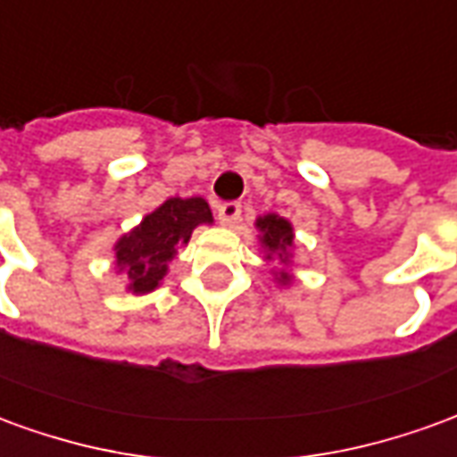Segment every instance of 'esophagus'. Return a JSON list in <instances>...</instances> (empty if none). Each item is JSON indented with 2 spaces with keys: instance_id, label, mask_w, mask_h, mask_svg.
I'll return each mask as SVG.
<instances>
[{
  "instance_id": "esophagus-1",
  "label": "esophagus",
  "mask_w": 457,
  "mask_h": 457,
  "mask_svg": "<svg viewBox=\"0 0 457 457\" xmlns=\"http://www.w3.org/2000/svg\"><path fill=\"white\" fill-rule=\"evenodd\" d=\"M239 215H242V205L235 203V200L232 203H220L218 205V220L222 225H228V228H232L237 222Z\"/></svg>"
}]
</instances>
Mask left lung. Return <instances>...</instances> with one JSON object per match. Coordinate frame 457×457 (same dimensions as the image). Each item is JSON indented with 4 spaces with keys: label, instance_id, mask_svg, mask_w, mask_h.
Wrapping results in <instances>:
<instances>
[{
    "label": "left lung",
    "instance_id": "8db88e82",
    "mask_svg": "<svg viewBox=\"0 0 457 457\" xmlns=\"http://www.w3.org/2000/svg\"><path fill=\"white\" fill-rule=\"evenodd\" d=\"M257 229L262 232L259 242H262V247L267 249V259L278 257L281 264H288L291 249H294V228H291V222L278 218L274 212H269V215L257 220ZM277 278L278 284H288L291 274L288 271H277Z\"/></svg>",
    "mask_w": 457,
    "mask_h": 457
}]
</instances>
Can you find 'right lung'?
I'll return each mask as SVG.
<instances>
[{
	"label": "right lung",
	"mask_w": 457,
	"mask_h": 457,
	"mask_svg": "<svg viewBox=\"0 0 457 457\" xmlns=\"http://www.w3.org/2000/svg\"><path fill=\"white\" fill-rule=\"evenodd\" d=\"M212 222L210 205L203 198H169L149 212L141 225L114 245V264L129 278L131 294H149L169 271V262L188 245L193 229Z\"/></svg>",
	"instance_id": "1"
}]
</instances>
